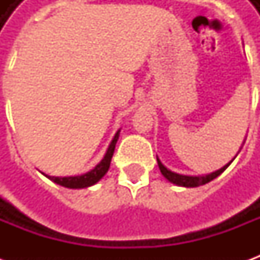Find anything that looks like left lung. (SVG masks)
I'll return each instance as SVG.
<instances>
[{
	"label": "left lung",
	"instance_id": "left-lung-1",
	"mask_svg": "<svg viewBox=\"0 0 260 260\" xmlns=\"http://www.w3.org/2000/svg\"><path fill=\"white\" fill-rule=\"evenodd\" d=\"M233 161V160H231ZM225 164L223 169L217 170V171H214L212 174H207V175H201V177H189V175H181V174H177V173H173V171H170L164 167L161 161L157 158V164H158V169L161 171V174L170 181V182H173L175 185H180V186H186V188H193V186H199V185H205L207 182H210L212 180H214L216 177L223 173L224 170L229 167L230 164Z\"/></svg>",
	"mask_w": 260,
	"mask_h": 260
}]
</instances>
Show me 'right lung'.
<instances>
[{
	"label": "right lung",
	"instance_id": "add662e5",
	"mask_svg": "<svg viewBox=\"0 0 260 260\" xmlns=\"http://www.w3.org/2000/svg\"><path fill=\"white\" fill-rule=\"evenodd\" d=\"M118 134L119 132H117L115 136H114L113 142H111V145L108 147L104 158L89 173H86L83 175H78V177H51V175H46V177L50 178L53 182H55V184L65 186V188H74V189H76V188H86V186L94 185L97 181L102 180L104 174L110 169V163H111L114 150H115V143L118 141Z\"/></svg>",
	"mask_w": 260,
	"mask_h": 260
}]
</instances>
